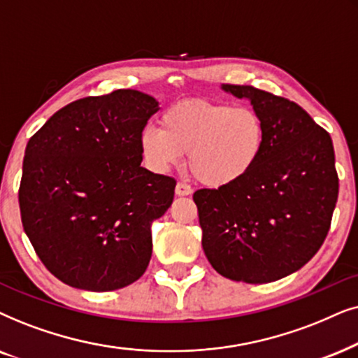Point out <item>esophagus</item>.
Masks as SVG:
<instances>
[{
	"instance_id": "obj_1",
	"label": "esophagus",
	"mask_w": 358,
	"mask_h": 358,
	"mask_svg": "<svg viewBox=\"0 0 358 358\" xmlns=\"http://www.w3.org/2000/svg\"><path fill=\"white\" fill-rule=\"evenodd\" d=\"M192 193H193L192 187H188V185H185V183H178L175 187L176 196H188V194H192Z\"/></svg>"
}]
</instances>
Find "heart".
Wrapping results in <instances>:
<instances>
[{
	"label": "heart",
	"instance_id": "1",
	"mask_svg": "<svg viewBox=\"0 0 358 358\" xmlns=\"http://www.w3.org/2000/svg\"><path fill=\"white\" fill-rule=\"evenodd\" d=\"M162 129L145 126L139 150L155 173H169L188 152L192 173L208 188L242 182L259 164L265 147L264 119L252 108L185 99L162 113Z\"/></svg>",
	"mask_w": 358,
	"mask_h": 358
}]
</instances>
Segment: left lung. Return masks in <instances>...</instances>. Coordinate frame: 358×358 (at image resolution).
Listing matches in <instances>:
<instances>
[{
  "label": "left lung",
  "mask_w": 358,
  "mask_h": 358,
  "mask_svg": "<svg viewBox=\"0 0 358 358\" xmlns=\"http://www.w3.org/2000/svg\"><path fill=\"white\" fill-rule=\"evenodd\" d=\"M264 119L259 164L239 183L193 194L203 250L219 275L270 283L294 273L321 249L339 178L331 136L296 103L245 85H221Z\"/></svg>",
  "instance_id": "obj_1"
}]
</instances>
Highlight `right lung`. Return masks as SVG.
<instances>
[{"mask_svg":"<svg viewBox=\"0 0 358 358\" xmlns=\"http://www.w3.org/2000/svg\"><path fill=\"white\" fill-rule=\"evenodd\" d=\"M157 111L150 94L116 90L66 104L27 142L22 227L69 287L113 292L147 270L152 222L171 206L176 185L141 165L139 134Z\"/></svg>","mask_w":358,"mask_h":358,"instance_id":"1","label":"right lung"}]
</instances>
